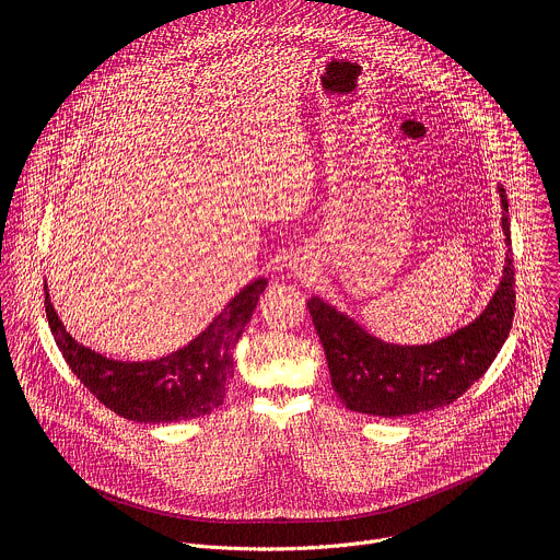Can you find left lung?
<instances>
[{
	"instance_id": "obj_1",
	"label": "left lung",
	"mask_w": 560,
	"mask_h": 560,
	"mask_svg": "<svg viewBox=\"0 0 560 560\" xmlns=\"http://www.w3.org/2000/svg\"><path fill=\"white\" fill-rule=\"evenodd\" d=\"M501 190L508 259L503 281L486 312L467 328L430 346H389L322 299L307 310L326 350L332 387L341 401L372 417H408L454 404L481 378L503 348L516 307L508 195Z\"/></svg>"
}]
</instances>
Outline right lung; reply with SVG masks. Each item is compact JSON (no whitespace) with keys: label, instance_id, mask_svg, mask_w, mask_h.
I'll return each instance as SVG.
<instances>
[{"label":"right lung","instance_id":"right-lung-1","mask_svg":"<svg viewBox=\"0 0 560 560\" xmlns=\"http://www.w3.org/2000/svg\"><path fill=\"white\" fill-rule=\"evenodd\" d=\"M268 281L238 292L214 322L184 350L148 363H121L79 346L44 296L50 332L68 368L115 415L137 423H173L210 415L223 404L234 346L242 339Z\"/></svg>","mask_w":560,"mask_h":560}]
</instances>
